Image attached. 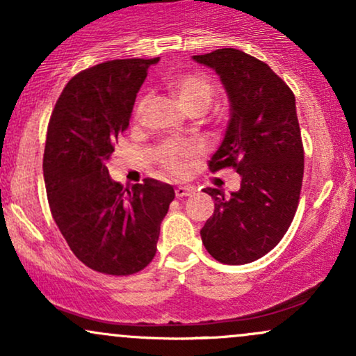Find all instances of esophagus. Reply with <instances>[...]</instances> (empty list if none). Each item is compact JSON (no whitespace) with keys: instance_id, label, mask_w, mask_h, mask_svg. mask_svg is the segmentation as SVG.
<instances>
[{"instance_id":"1","label":"esophagus","mask_w":356,"mask_h":356,"mask_svg":"<svg viewBox=\"0 0 356 356\" xmlns=\"http://www.w3.org/2000/svg\"><path fill=\"white\" fill-rule=\"evenodd\" d=\"M192 192H194V187H191V186H179L177 189H175V195H177V197H187V195H191Z\"/></svg>"}]
</instances>
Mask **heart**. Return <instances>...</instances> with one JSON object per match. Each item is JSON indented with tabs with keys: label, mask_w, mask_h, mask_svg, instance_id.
<instances>
[{
	"label": "heart",
	"mask_w": 356,
	"mask_h": 356,
	"mask_svg": "<svg viewBox=\"0 0 356 356\" xmlns=\"http://www.w3.org/2000/svg\"><path fill=\"white\" fill-rule=\"evenodd\" d=\"M170 87H172L175 97H177L179 104L182 105V108L191 107V105H209L212 99V83L206 76L197 75V73H184V75L175 76L170 81ZM144 108V102H138L137 105V117L142 113ZM194 145L189 144H175V145H167L161 154V162L167 170L174 174H182L186 169V159L191 157L194 154Z\"/></svg>",
	"instance_id": "1"
}]
</instances>
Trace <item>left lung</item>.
I'll return each mask as SVG.
<instances>
[{
  "mask_svg": "<svg viewBox=\"0 0 356 356\" xmlns=\"http://www.w3.org/2000/svg\"><path fill=\"white\" fill-rule=\"evenodd\" d=\"M192 60L219 75L229 99V122L209 161L212 172L232 167L241 189L214 199V214L201 229L207 252L224 264H246L283 239L298 207L305 152L295 95L264 61L220 48Z\"/></svg>",
  "mask_w": 356,
  "mask_h": 356,
  "instance_id": "left-lung-1",
  "label": "left lung"
}]
</instances>
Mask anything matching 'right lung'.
<instances>
[{
	"label": "right lung",
	"instance_id": "1",
	"mask_svg": "<svg viewBox=\"0 0 356 356\" xmlns=\"http://www.w3.org/2000/svg\"><path fill=\"white\" fill-rule=\"evenodd\" d=\"M159 58L112 60L68 81L53 108L43 154L51 216L85 266L113 276L154 259L174 187L155 179L122 186L107 161L129 127L147 70Z\"/></svg>",
	"mask_w": 356,
	"mask_h": 356
}]
</instances>
